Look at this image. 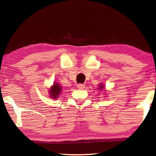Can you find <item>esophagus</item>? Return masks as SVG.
Returning <instances> with one entry per match:
<instances>
[{"label": "esophagus", "instance_id": "1", "mask_svg": "<svg viewBox=\"0 0 156 156\" xmlns=\"http://www.w3.org/2000/svg\"><path fill=\"white\" fill-rule=\"evenodd\" d=\"M77 87L78 88V89H84L85 88V86L83 84H77Z\"/></svg>", "mask_w": 156, "mask_h": 156}]
</instances>
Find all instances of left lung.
Here are the masks:
<instances>
[{
	"instance_id": "1",
	"label": "left lung",
	"mask_w": 156,
	"mask_h": 156,
	"mask_svg": "<svg viewBox=\"0 0 156 156\" xmlns=\"http://www.w3.org/2000/svg\"><path fill=\"white\" fill-rule=\"evenodd\" d=\"M105 85L103 84H99V87H98V89L99 90H100V91H102V89H105Z\"/></svg>"
}]
</instances>
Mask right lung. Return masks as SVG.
Segmentation results:
<instances>
[{
	"mask_svg": "<svg viewBox=\"0 0 156 156\" xmlns=\"http://www.w3.org/2000/svg\"><path fill=\"white\" fill-rule=\"evenodd\" d=\"M62 87L60 86L58 83H54L53 85L50 87V89H49V97L54 100L58 98L60 94L62 91Z\"/></svg>",
	"mask_w": 156,
	"mask_h": 156,
	"instance_id": "1",
	"label": "right lung"
}]
</instances>
